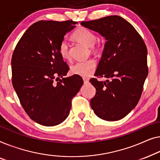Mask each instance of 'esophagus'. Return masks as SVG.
Instances as JSON below:
<instances>
[{
    "label": "esophagus",
    "mask_w": 160,
    "mask_h": 160,
    "mask_svg": "<svg viewBox=\"0 0 160 160\" xmlns=\"http://www.w3.org/2000/svg\"><path fill=\"white\" fill-rule=\"evenodd\" d=\"M83 81H84L85 84H86V83H88L89 82V80L88 79H86V78H84V79H83Z\"/></svg>",
    "instance_id": "obj_1"
}]
</instances>
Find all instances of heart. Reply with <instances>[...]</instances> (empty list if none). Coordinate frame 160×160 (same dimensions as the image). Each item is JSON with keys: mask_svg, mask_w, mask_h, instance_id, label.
I'll use <instances>...</instances> for the list:
<instances>
[{"mask_svg": "<svg viewBox=\"0 0 160 160\" xmlns=\"http://www.w3.org/2000/svg\"><path fill=\"white\" fill-rule=\"evenodd\" d=\"M72 38L81 43L89 46L93 52H97L100 46L96 42V35L93 31L86 28H80L72 34ZM58 52L64 59L69 60L70 54L69 51V44L67 40H62L58 46ZM96 69V62L94 59L90 58L86 61L78 62L71 67V72L73 75H79L82 78H89L93 75Z\"/></svg>", "mask_w": 160, "mask_h": 160, "instance_id": "obj_1", "label": "heart"}]
</instances>
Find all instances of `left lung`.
<instances>
[{
  "instance_id": "left-lung-1",
  "label": "left lung",
  "mask_w": 160,
  "mask_h": 160,
  "mask_svg": "<svg viewBox=\"0 0 160 160\" xmlns=\"http://www.w3.org/2000/svg\"><path fill=\"white\" fill-rule=\"evenodd\" d=\"M81 25L99 32L107 40L95 75L96 95L91 106L98 118L116 121L136 107L148 72L147 48L131 24L119 16H109Z\"/></svg>"
}]
</instances>
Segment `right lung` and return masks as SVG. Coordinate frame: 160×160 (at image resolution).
<instances>
[{
  "instance_id": "add662e5",
  "label": "right lung",
  "mask_w": 160,
  "mask_h": 160,
  "mask_svg": "<svg viewBox=\"0 0 160 160\" xmlns=\"http://www.w3.org/2000/svg\"><path fill=\"white\" fill-rule=\"evenodd\" d=\"M72 20L41 21L22 36L12 58V84L28 115L38 124L54 126L68 117L72 99L83 84L58 52L64 35L75 28Z\"/></svg>"
}]
</instances>
